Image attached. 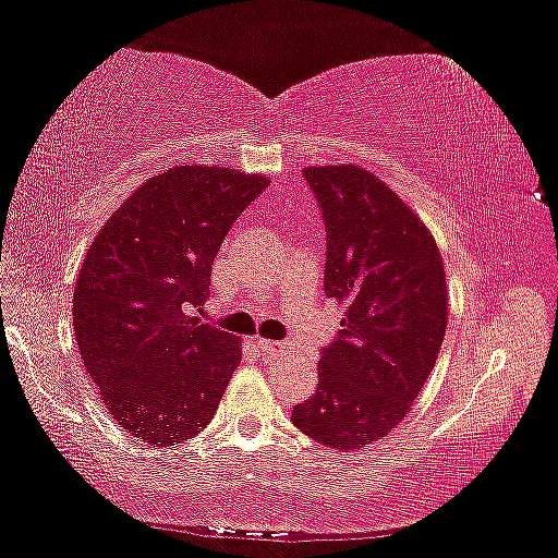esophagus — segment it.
<instances>
[{
  "mask_svg": "<svg viewBox=\"0 0 558 558\" xmlns=\"http://www.w3.org/2000/svg\"><path fill=\"white\" fill-rule=\"evenodd\" d=\"M256 347L260 349L263 354H278V352H282V342H272V339H256Z\"/></svg>",
  "mask_w": 558,
  "mask_h": 558,
  "instance_id": "esophagus-1",
  "label": "esophagus"
}]
</instances>
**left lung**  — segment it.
I'll return each mask as SVG.
<instances>
[{
    "instance_id": "left-lung-1",
    "label": "left lung",
    "mask_w": 558,
    "mask_h": 558,
    "mask_svg": "<svg viewBox=\"0 0 558 558\" xmlns=\"http://www.w3.org/2000/svg\"><path fill=\"white\" fill-rule=\"evenodd\" d=\"M327 229L325 292L344 305L319 354L313 399L292 423L335 450H359L399 426L436 366L448 327L446 270L418 214L354 165L307 167Z\"/></svg>"
}]
</instances>
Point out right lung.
Here are the masks:
<instances>
[{
  "instance_id": "add662e5",
  "label": "right lung",
  "mask_w": 558,
  "mask_h": 558,
  "mask_svg": "<svg viewBox=\"0 0 558 558\" xmlns=\"http://www.w3.org/2000/svg\"><path fill=\"white\" fill-rule=\"evenodd\" d=\"M268 177L182 165L149 177L98 231L73 288V332L130 436L177 446L209 426L241 339L199 323L221 241Z\"/></svg>"
}]
</instances>
